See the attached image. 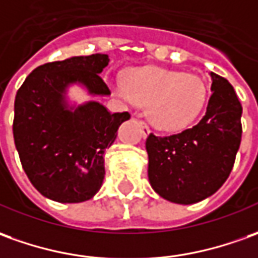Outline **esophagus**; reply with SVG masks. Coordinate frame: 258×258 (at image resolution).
<instances>
[{"instance_id":"obj_1","label":"esophagus","mask_w":258,"mask_h":258,"mask_svg":"<svg viewBox=\"0 0 258 258\" xmlns=\"http://www.w3.org/2000/svg\"><path fill=\"white\" fill-rule=\"evenodd\" d=\"M138 125H139V127L142 129V135H143V138H146L147 135L150 133V127H149V125H147L145 120H139V122H138Z\"/></svg>"}]
</instances>
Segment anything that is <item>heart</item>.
<instances>
[{"label": "heart", "instance_id": "b5f03b06", "mask_svg": "<svg viewBox=\"0 0 258 258\" xmlns=\"http://www.w3.org/2000/svg\"><path fill=\"white\" fill-rule=\"evenodd\" d=\"M112 88L129 105H149V120L166 132L191 125L208 99V87L201 77L159 67L133 70L126 83L115 81Z\"/></svg>", "mask_w": 258, "mask_h": 258}]
</instances>
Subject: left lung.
<instances>
[{
	"instance_id": "1",
	"label": "left lung",
	"mask_w": 258,
	"mask_h": 258,
	"mask_svg": "<svg viewBox=\"0 0 258 258\" xmlns=\"http://www.w3.org/2000/svg\"><path fill=\"white\" fill-rule=\"evenodd\" d=\"M207 113L189 129L146 139L149 181L164 200L189 205L215 194L232 171L241 140V104L226 78L211 73Z\"/></svg>"
}]
</instances>
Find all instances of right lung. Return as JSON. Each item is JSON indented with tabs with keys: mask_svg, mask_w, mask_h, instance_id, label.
I'll use <instances>...</instances> for the list:
<instances>
[{
	"mask_svg": "<svg viewBox=\"0 0 258 258\" xmlns=\"http://www.w3.org/2000/svg\"><path fill=\"white\" fill-rule=\"evenodd\" d=\"M108 54H91L36 67L15 97L14 140L25 173L49 200L77 204L102 185L104 154L129 112H108L90 101L77 108L66 101L67 87L81 84L92 95H109L101 73Z\"/></svg>",
	"mask_w": 258,
	"mask_h": 258,
	"instance_id": "right-lung-1",
	"label": "right lung"
}]
</instances>
